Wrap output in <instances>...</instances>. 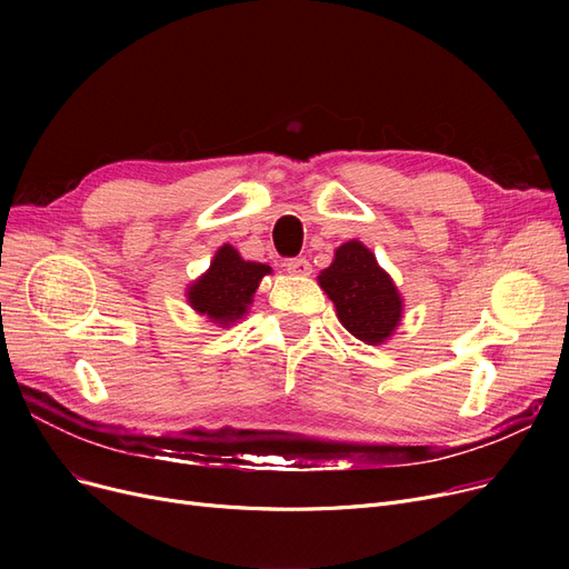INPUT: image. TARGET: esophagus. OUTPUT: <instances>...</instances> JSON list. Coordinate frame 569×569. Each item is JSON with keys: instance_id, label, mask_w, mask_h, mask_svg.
<instances>
[{"instance_id": "obj_1", "label": "esophagus", "mask_w": 569, "mask_h": 569, "mask_svg": "<svg viewBox=\"0 0 569 569\" xmlns=\"http://www.w3.org/2000/svg\"><path fill=\"white\" fill-rule=\"evenodd\" d=\"M286 269H288V274H292V277H309L311 274V262L307 258H290L286 262Z\"/></svg>"}]
</instances>
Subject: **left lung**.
<instances>
[{"mask_svg": "<svg viewBox=\"0 0 569 569\" xmlns=\"http://www.w3.org/2000/svg\"><path fill=\"white\" fill-rule=\"evenodd\" d=\"M339 322L367 346L390 341L403 318V297L371 249L350 239L335 251L332 264L318 274Z\"/></svg>", "mask_w": 569, "mask_h": 569, "instance_id": "left-lung-1", "label": "left lung"}]
</instances>
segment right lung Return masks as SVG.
<instances>
[{
	"label": "right lung",
	"instance_id": "right-lung-1",
	"mask_svg": "<svg viewBox=\"0 0 569 569\" xmlns=\"http://www.w3.org/2000/svg\"><path fill=\"white\" fill-rule=\"evenodd\" d=\"M272 267L244 260L230 244L219 247L207 272L187 288V302L200 316L219 327H230L249 313L260 281Z\"/></svg>",
	"mask_w": 569,
	"mask_h": 569
}]
</instances>
